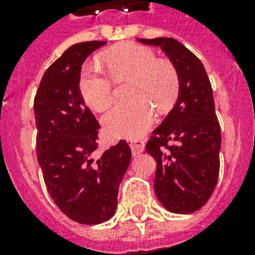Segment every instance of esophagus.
Instances as JSON below:
<instances>
[{
    "instance_id": "1",
    "label": "esophagus",
    "mask_w": 255,
    "mask_h": 255,
    "mask_svg": "<svg viewBox=\"0 0 255 255\" xmlns=\"http://www.w3.org/2000/svg\"><path fill=\"white\" fill-rule=\"evenodd\" d=\"M129 147H131L132 155L136 156V155H139V153H141V152L144 151V147H145V144H144V141H141V140H135V141H131Z\"/></svg>"
}]
</instances>
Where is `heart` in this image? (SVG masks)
I'll return each instance as SVG.
<instances>
[{
	"label": "heart",
	"instance_id": "1",
	"mask_svg": "<svg viewBox=\"0 0 255 255\" xmlns=\"http://www.w3.org/2000/svg\"><path fill=\"white\" fill-rule=\"evenodd\" d=\"M108 73L115 81L131 78L128 90L131 102L114 106L103 116L104 129L115 139H137L155 122L153 108L169 110L177 99L180 79L170 62L160 61L145 46L126 43L103 55ZM79 91L94 111H104L114 98L111 78L96 63H88L79 77Z\"/></svg>",
	"mask_w": 255,
	"mask_h": 255
}]
</instances>
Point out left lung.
<instances>
[{
	"mask_svg": "<svg viewBox=\"0 0 255 255\" xmlns=\"http://www.w3.org/2000/svg\"><path fill=\"white\" fill-rule=\"evenodd\" d=\"M137 41L161 47L180 79L173 108L145 145L156 160V197L169 212L193 213L209 200L220 172L221 131L209 78L202 62L173 38Z\"/></svg>",
	"mask_w": 255,
	"mask_h": 255,
	"instance_id": "8db88e82",
	"label": "left lung"
}]
</instances>
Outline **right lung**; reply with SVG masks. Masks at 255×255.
Segmentation results:
<instances>
[{
  "label": "right lung",
  "mask_w": 255,
  "mask_h": 255,
  "mask_svg": "<svg viewBox=\"0 0 255 255\" xmlns=\"http://www.w3.org/2000/svg\"><path fill=\"white\" fill-rule=\"evenodd\" d=\"M106 41L73 45L42 77L34 99L37 157L50 196L74 221L96 225L115 214L131 161L124 140L94 159L99 123L86 107L79 77L86 58Z\"/></svg>",
  "instance_id": "right-lung-1"
}]
</instances>
